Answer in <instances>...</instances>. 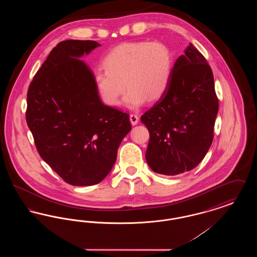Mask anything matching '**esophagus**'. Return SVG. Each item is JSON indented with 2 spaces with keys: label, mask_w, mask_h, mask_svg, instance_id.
Masks as SVG:
<instances>
[{
  "label": "esophagus",
  "mask_w": 257,
  "mask_h": 257,
  "mask_svg": "<svg viewBox=\"0 0 257 257\" xmlns=\"http://www.w3.org/2000/svg\"><path fill=\"white\" fill-rule=\"evenodd\" d=\"M130 121H131L132 125H136L137 123L139 122V116L135 113H131L130 114Z\"/></svg>",
  "instance_id": "obj_1"
}]
</instances>
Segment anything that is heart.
<instances>
[{
  "instance_id": "heart-1",
  "label": "heart",
  "mask_w": 257,
  "mask_h": 257,
  "mask_svg": "<svg viewBox=\"0 0 257 257\" xmlns=\"http://www.w3.org/2000/svg\"><path fill=\"white\" fill-rule=\"evenodd\" d=\"M93 76L103 102L119 105L126 87L124 104L137 109L146 101L153 102L164 95L171 82L173 57L162 42H125L110 51Z\"/></svg>"
}]
</instances>
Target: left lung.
<instances>
[{
	"label": "left lung",
	"instance_id": "left-lung-1",
	"mask_svg": "<svg viewBox=\"0 0 257 257\" xmlns=\"http://www.w3.org/2000/svg\"><path fill=\"white\" fill-rule=\"evenodd\" d=\"M173 65L164 95L141 121L149 131L146 159L160 174L192 171L212 145L219 101L212 69L192 43Z\"/></svg>",
	"mask_w": 257,
	"mask_h": 257
}]
</instances>
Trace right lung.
<instances>
[{"label":"right lung","instance_id":"obj_1","mask_svg":"<svg viewBox=\"0 0 257 257\" xmlns=\"http://www.w3.org/2000/svg\"><path fill=\"white\" fill-rule=\"evenodd\" d=\"M100 44L64 40L50 52L27 95V124L40 157L66 183L91 186L111 171L131 130L126 112L103 104L80 59Z\"/></svg>","mask_w":257,"mask_h":257}]
</instances>
